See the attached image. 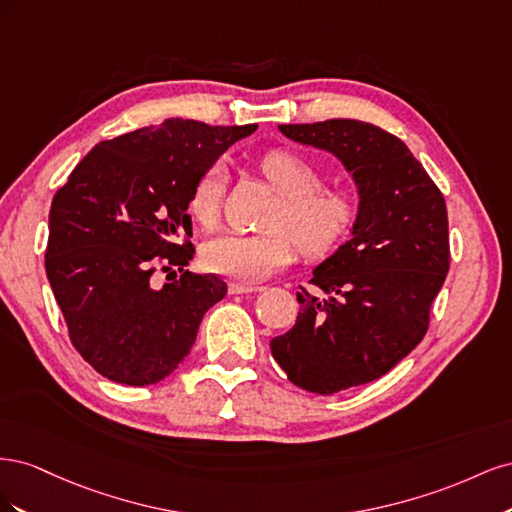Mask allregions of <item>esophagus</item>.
Here are the masks:
<instances>
[{
  "label": "esophagus",
  "mask_w": 512,
  "mask_h": 512,
  "mask_svg": "<svg viewBox=\"0 0 512 512\" xmlns=\"http://www.w3.org/2000/svg\"><path fill=\"white\" fill-rule=\"evenodd\" d=\"M260 286H252V284H230L228 286V292L230 294H247V292H258Z\"/></svg>",
  "instance_id": "34e87169"
}]
</instances>
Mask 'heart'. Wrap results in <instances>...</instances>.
<instances>
[{
  "label": "heart",
  "instance_id": "1",
  "mask_svg": "<svg viewBox=\"0 0 512 512\" xmlns=\"http://www.w3.org/2000/svg\"><path fill=\"white\" fill-rule=\"evenodd\" d=\"M258 168L273 190L282 196V203L271 218L275 228L252 235L220 232L200 252L207 271L243 284L265 280L275 269L290 265L297 258V238L309 254L331 252L350 235L361 213L359 196L352 190H320V168L301 153L286 149L269 151L260 158ZM224 190L226 175L220 164L209 166L196 179L188 209L198 224H215Z\"/></svg>",
  "mask_w": 512,
  "mask_h": 512
}]
</instances>
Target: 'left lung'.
Returning <instances> with one entry per match:
<instances>
[{
  "label": "left lung",
  "instance_id": "left-lung-1",
  "mask_svg": "<svg viewBox=\"0 0 512 512\" xmlns=\"http://www.w3.org/2000/svg\"><path fill=\"white\" fill-rule=\"evenodd\" d=\"M344 164L361 213L350 239L312 271L294 327L271 339L292 384L318 395L378 380L427 333L448 273L444 196L404 141L359 119L280 126Z\"/></svg>",
  "mask_w": 512,
  "mask_h": 512
}]
</instances>
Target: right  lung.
Listing matches in <instances>:
<instances>
[{
	"mask_svg": "<svg viewBox=\"0 0 512 512\" xmlns=\"http://www.w3.org/2000/svg\"><path fill=\"white\" fill-rule=\"evenodd\" d=\"M250 126L170 117L113 141L76 164L49 215L46 277L70 339L104 378L147 386L190 354L205 312L224 299L218 275L184 271L162 289L152 271L194 258L188 200L196 179ZM175 273V271H173Z\"/></svg>",
	"mask_w": 512,
	"mask_h": 512,
	"instance_id": "add662e5",
	"label": "right lung"
}]
</instances>
